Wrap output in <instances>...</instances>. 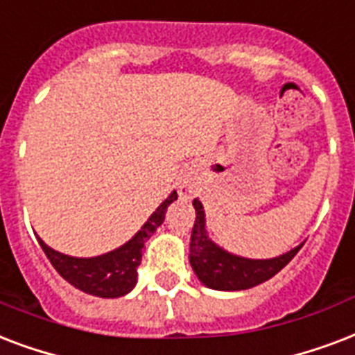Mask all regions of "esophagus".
Returning <instances> with one entry per match:
<instances>
[{"instance_id":"34e87169","label":"esophagus","mask_w":355,"mask_h":355,"mask_svg":"<svg viewBox=\"0 0 355 355\" xmlns=\"http://www.w3.org/2000/svg\"><path fill=\"white\" fill-rule=\"evenodd\" d=\"M178 194H180V198H183V200L192 198V194H194V183H192L191 180H181L180 183H178Z\"/></svg>"}]
</instances>
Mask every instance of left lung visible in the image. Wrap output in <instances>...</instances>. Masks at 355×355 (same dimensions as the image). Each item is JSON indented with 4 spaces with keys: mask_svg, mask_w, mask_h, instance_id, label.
Listing matches in <instances>:
<instances>
[{
    "mask_svg": "<svg viewBox=\"0 0 355 355\" xmlns=\"http://www.w3.org/2000/svg\"><path fill=\"white\" fill-rule=\"evenodd\" d=\"M196 209V220L191 233V254L189 261L198 279L215 291H244L270 279L295 257L304 243L287 254L272 259H248L241 255L230 254L218 244L213 243L205 230V211L200 200L192 202Z\"/></svg>",
    "mask_w": 355,
    "mask_h": 355,
    "instance_id": "left-lung-1",
    "label": "left lung"
}]
</instances>
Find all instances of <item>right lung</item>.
Returning a JSON list of instances; mask_svg holds the SVG:
<instances>
[{"mask_svg":"<svg viewBox=\"0 0 355 355\" xmlns=\"http://www.w3.org/2000/svg\"><path fill=\"white\" fill-rule=\"evenodd\" d=\"M175 200L178 192H170V196L153 211L152 216L144 222V226L128 243L103 255L72 257L49 248L40 237H37L38 244L42 246L44 254L48 255L55 270L76 289L100 298H118L131 293L137 285V268L142 261V248L155 230L163 224L166 209Z\"/></svg>","mask_w":355,"mask_h":355,"instance_id":"obj_1","label":"right lung"}]
</instances>
